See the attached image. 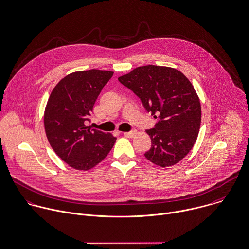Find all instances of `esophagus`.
<instances>
[{
	"instance_id": "obj_1",
	"label": "esophagus",
	"mask_w": 249,
	"mask_h": 249,
	"mask_svg": "<svg viewBox=\"0 0 249 249\" xmlns=\"http://www.w3.org/2000/svg\"><path fill=\"white\" fill-rule=\"evenodd\" d=\"M136 133H137L136 130H132V131H128V132H124V135L125 137L132 138V137H134V136L136 135Z\"/></svg>"
}]
</instances>
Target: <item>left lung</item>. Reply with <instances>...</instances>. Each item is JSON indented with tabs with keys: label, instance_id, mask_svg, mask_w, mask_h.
<instances>
[{
	"label": "left lung",
	"instance_id": "left-lung-1",
	"mask_svg": "<svg viewBox=\"0 0 249 249\" xmlns=\"http://www.w3.org/2000/svg\"><path fill=\"white\" fill-rule=\"evenodd\" d=\"M118 79L160 118L155 128L146 130L152 140L146 159L162 168L179 162L193 148L201 125V103L193 85L176 69L153 65Z\"/></svg>",
	"mask_w": 249,
	"mask_h": 249
}]
</instances>
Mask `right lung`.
<instances>
[{
  "label": "right lung",
  "mask_w": 249,
  "mask_h": 249,
  "mask_svg": "<svg viewBox=\"0 0 249 249\" xmlns=\"http://www.w3.org/2000/svg\"><path fill=\"white\" fill-rule=\"evenodd\" d=\"M113 71L89 70L72 72L55 86L44 110V128L50 146L73 169L88 171L101 162L117 138L87 126L102 88Z\"/></svg>",
  "instance_id": "1"
}]
</instances>
